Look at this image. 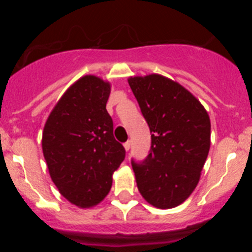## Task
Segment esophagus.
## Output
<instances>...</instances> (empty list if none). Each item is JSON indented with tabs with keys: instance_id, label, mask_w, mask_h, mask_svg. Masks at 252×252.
I'll use <instances>...</instances> for the list:
<instances>
[{
	"instance_id": "34e87169",
	"label": "esophagus",
	"mask_w": 252,
	"mask_h": 252,
	"mask_svg": "<svg viewBox=\"0 0 252 252\" xmlns=\"http://www.w3.org/2000/svg\"><path fill=\"white\" fill-rule=\"evenodd\" d=\"M130 146H131V144H130V141H126L124 142V149L126 150V151H129V150H130Z\"/></svg>"
}]
</instances>
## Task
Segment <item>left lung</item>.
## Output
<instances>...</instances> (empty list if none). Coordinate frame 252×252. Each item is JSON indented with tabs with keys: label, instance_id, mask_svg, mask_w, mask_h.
<instances>
[{
	"label": "left lung",
	"instance_id": "8db88e82",
	"mask_svg": "<svg viewBox=\"0 0 252 252\" xmlns=\"http://www.w3.org/2000/svg\"><path fill=\"white\" fill-rule=\"evenodd\" d=\"M128 83L151 133L146 158H131L138 189L155 207H175L199 183L210 151V117L187 89L171 79L151 74Z\"/></svg>",
	"mask_w": 252,
	"mask_h": 252
}]
</instances>
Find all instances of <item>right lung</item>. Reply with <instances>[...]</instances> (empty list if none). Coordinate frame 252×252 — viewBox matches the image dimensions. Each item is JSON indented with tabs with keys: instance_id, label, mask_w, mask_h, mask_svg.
<instances>
[{
	"instance_id": "add662e5",
	"label": "right lung",
	"mask_w": 252,
	"mask_h": 252,
	"mask_svg": "<svg viewBox=\"0 0 252 252\" xmlns=\"http://www.w3.org/2000/svg\"><path fill=\"white\" fill-rule=\"evenodd\" d=\"M110 93L111 85L100 78L83 77L65 91L45 124L42 151L52 182L80 207L103 200L112 174L126 158L106 110Z\"/></svg>"
}]
</instances>
